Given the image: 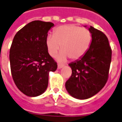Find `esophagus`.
<instances>
[{
	"mask_svg": "<svg viewBox=\"0 0 122 122\" xmlns=\"http://www.w3.org/2000/svg\"><path fill=\"white\" fill-rule=\"evenodd\" d=\"M64 65H62V64H58V69H62L63 67H64Z\"/></svg>",
	"mask_w": 122,
	"mask_h": 122,
	"instance_id": "34e87169",
	"label": "esophagus"
}]
</instances>
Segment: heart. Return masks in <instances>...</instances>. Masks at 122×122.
Wrapping results in <instances>:
<instances>
[{
  "label": "heart",
  "mask_w": 122,
  "mask_h": 122,
  "mask_svg": "<svg viewBox=\"0 0 122 122\" xmlns=\"http://www.w3.org/2000/svg\"><path fill=\"white\" fill-rule=\"evenodd\" d=\"M92 42L90 31L75 25H62L57 27L54 35L49 34L46 38V46L49 54L54 57L58 51H62L57 60L64 62L69 57L76 60L83 56L88 50Z\"/></svg>",
  "instance_id": "obj_1"
}]
</instances>
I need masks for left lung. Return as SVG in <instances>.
<instances>
[{
  "mask_svg": "<svg viewBox=\"0 0 122 122\" xmlns=\"http://www.w3.org/2000/svg\"><path fill=\"white\" fill-rule=\"evenodd\" d=\"M88 30L92 35L90 46L83 56L69 64L72 75L66 83L68 93L77 99H89L104 86L111 62L112 52L106 36L92 26Z\"/></svg>",
  "mask_w": 122,
  "mask_h": 122,
  "instance_id": "8db88e82",
  "label": "left lung"
}]
</instances>
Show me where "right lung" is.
Returning a JSON list of instances; mask_svg holds the SVG:
<instances>
[{
	"mask_svg": "<svg viewBox=\"0 0 122 122\" xmlns=\"http://www.w3.org/2000/svg\"><path fill=\"white\" fill-rule=\"evenodd\" d=\"M51 22L36 20L29 23L14 37L9 51L13 79L20 90L29 97H37L46 91L50 72L56 70V62L46 46Z\"/></svg>",
	"mask_w": 122,
	"mask_h": 122,
	"instance_id": "1",
	"label": "right lung"
}]
</instances>
